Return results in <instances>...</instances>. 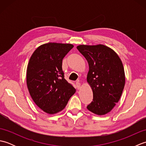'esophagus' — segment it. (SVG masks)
Masks as SVG:
<instances>
[{
	"label": "esophagus",
	"mask_w": 146,
	"mask_h": 146,
	"mask_svg": "<svg viewBox=\"0 0 146 146\" xmlns=\"http://www.w3.org/2000/svg\"><path fill=\"white\" fill-rule=\"evenodd\" d=\"M76 87L78 90H79L80 88V87H81V85H80V82H76Z\"/></svg>",
	"instance_id": "obj_1"
}]
</instances>
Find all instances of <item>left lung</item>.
<instances>
[{
    "mask_svg": "<svg viewBox=\"0 0 146 146\" xmlns=\"http://www.w3.org/2000/svg\"><path fill=\"white\" fill-rule=\"evenodd\" d=\"M78 50L89 65L87 82L94 94L87 108L94 113L105 115L115 107L125 85L123 66L119 56L106 46L80 45Z\"/></svg>",
    "mask_w": 146,
    "mask_h": 146,
    "instance_id": "obj_1",
    "label": "left lung"
}]
</instances>
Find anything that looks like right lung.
Listing matches in <instances>:
<instances>
[{"label": "right lung", "mask_w": 146, "mask_h": 146, "mask_svg": "<svg viewBox=\"0 0 146 146\" xmlns=\"http://www.w3.org/2000/svg\"><path fill=\"white\" fill-rule=\"evenodd\" d=\"M73 48L71 44L49 42L39 46L27 68V85L35 103L46 113L63 110L76 92L64 78L63 59Z\"/></svg>", "instance_id": "right-lung-1"}]
</instances>
